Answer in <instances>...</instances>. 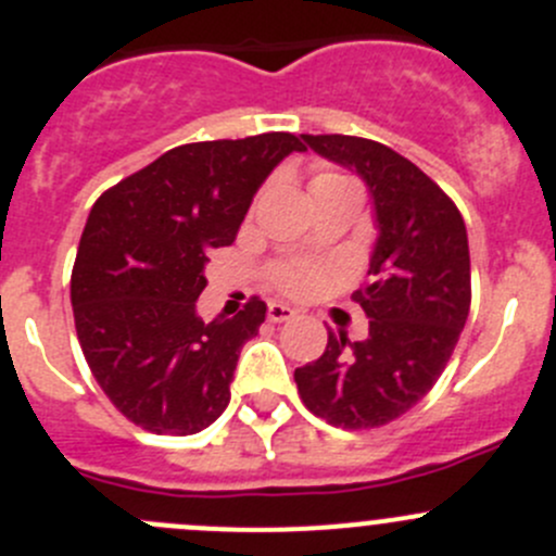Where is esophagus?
Instances as JSON below:
<instances>
[{"mask_svg": "<svg viewBox=\"0 0 556 556\" xmlns=\"http://www.w3.org/2000/svg\"><path fill=\"white\" fill-rule=\"evenodd\" d=\"M293 317H295L293 306L282 304V301H271V304H268V320L271 323H285V320H293Z\"/></svg>", "mask_w": 556, "mask_h": 556, "instance_id": "1", "label": "esophagus"}]
</instances>
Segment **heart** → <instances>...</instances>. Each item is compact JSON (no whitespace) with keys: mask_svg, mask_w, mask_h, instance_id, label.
Listing matches in <instances>:
<instances>
[{"mask_svg":"<svg viewBox=\"0 0 556 556\" xmlns=\"http://www.w3.org/2000/svg\"><path fill=\"white\" fill-rule=\"evenodd\" d=\"M331 185H355V181L350 179V176L333 174V170H317V174L312 176L309 187L312 192H317L323 190V187H331ZM323 279H326L323 268L312 266V263L306 261H282L271 268V282L290 295L315 293V290L323 285Z\"/></svg>","mask_w":556,"mask_h":556,"instance_id":"b5f03b06","label":"heart"}]
</instances>
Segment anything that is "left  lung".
Segmentation results:
<instances>
[{"label":"left lung","mask_w":556,"mask_h":556,"mask_svg":"<svg viewBox=\"0 0 556 556\" xmlns=\"http://www.w3.org/2000/svg\"><path fill=\"white\" fill-rule=\"evenodd\" d=\"M369 187L377 241L371 282L353 301L369 337L328 331L326 353L295 369L301 402L342 429H375L421 402L470 315V247L456 203L418 165L355 135H301Z\"/></svg>","instance_id":"8db88e82"}]
</instances>
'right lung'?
<instances>
[{"instance_id": "add662e5", "label": "right lung", "mask_w": 556, "mask_h": 556, "mask_svg": "<svg viewBox=\"0 0 556 556\" xmlns=\"http://www.w3.org/2000/svg\"><path fill=\"white\" fill-rule=\"evenodd\" d=\"M290 132L185 143L102 192L75 255L70 299L91 375L113 407L154 434H195L230 402L261 299L203 323L212 250L233 244L266 176L304 152Z\"/></svg>"}]
</instances>
